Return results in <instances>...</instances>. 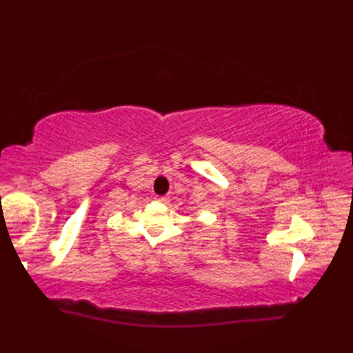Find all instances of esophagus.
Listing matches in <instances>:
<instances>
[{"instance_id": "obj_1", "label": "esophagus", "mask_w": 353, "mask_h": 353, "mask_svg": "<svg viewBox=\"0 0 353 353\" xmlns=\"http://www.w3.org/2000/svg\"><path fill=\"white\" fill-rule=\"evenodd\" d=\"M159 201H167V197H157Z\"/></svg>"}]
</instances>
